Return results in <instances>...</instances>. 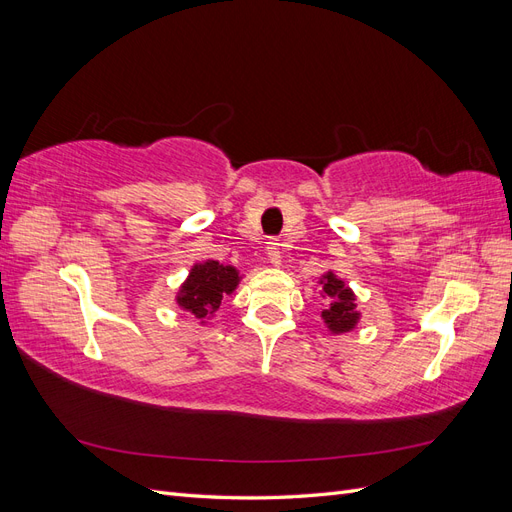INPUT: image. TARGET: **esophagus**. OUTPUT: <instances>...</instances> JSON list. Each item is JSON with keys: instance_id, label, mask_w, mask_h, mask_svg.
Listing matches in <instances>:
<instances>
[{"instance_id": "34e87169", "label": "esophagus", "mask_w": 512, "mask_h": 512, "mask_svg": "<svg viewBox=\"0 0 512 512\" xmlns=\"http://www.w3.org/2000/svg\"><path fill=\"white\" fill-rule=\"evenodd\" d=\"M282 243L277 241V239H269L267 241V256H269V260L273 262V265H280L282 262V247H280Z\"/></svg>"}]
</instances>
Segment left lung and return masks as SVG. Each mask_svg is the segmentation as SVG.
<instances>
[{
    "label": "left lung",
    "mask_w": 512,
    "mask_h": 512,
    "mask_svg": "<svg viewBox=\"0 0 512 512\" xmlns=\"http://www.w3.org/2000/svg\"><path fill=\"white\" fill-rule=\"evenodd\" d=\"M324 294L329 297V307L322 312L324 322L333 333L352 331L354 324L359 322V314L354 309V294L352 290L337 280L333 273L324 275Z\"/></svg>",
    "instance_id": "8db88e82"
}]
</instances>
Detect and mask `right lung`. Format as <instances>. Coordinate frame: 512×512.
Wrapping results in <instances>:
<instances>
[{"mask_svg": "<svg viewBox=\"0 0 512 512\" xmlns=\"http://www.w3.org/2000/svg\"><path fill=\"white\" fill-rule=\"evenodd\" d=\"M237 284L239 273L235 267H224L218 260H209L203 265H194L190 277L179 290L177 303L196 318H205L218 312L224 294H230Z\"/></svg>", "mask_w": 512, "mask_h": 512, "instance_id": "obj_1", "label": "right lung"}]
</instances>
